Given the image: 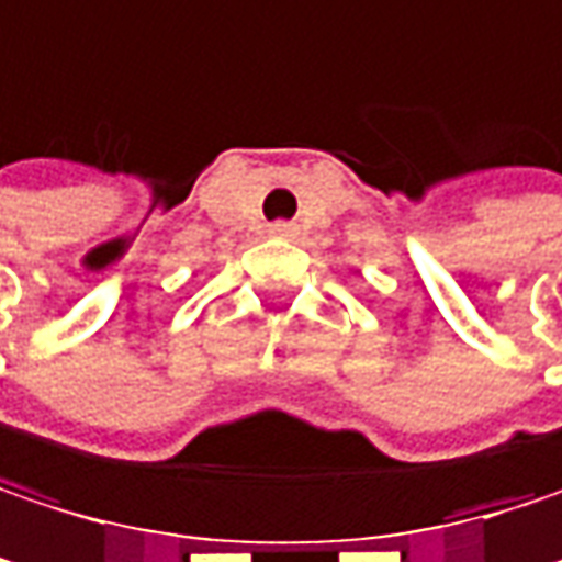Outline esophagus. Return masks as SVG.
<instances>
[{
    "instance_id": "esophagus-1",
    "label": "esophagus",
    "mask_w": 562,
    "mask_h": 562,
    "mask_svg": "<svg viewBox=\"0 0 562 562\" xmlns=\"http://www.w3.org/2000/svg\"><path fill=\"white\" fill-rule=\"evenodd\" d=\"M270 235L289 238V235H295V225H292V222H273V225H270Z\"/></svg>"
}]
</instances>
